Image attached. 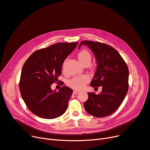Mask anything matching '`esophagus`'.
Here are the masks:
<instances>
[{"label":"esophagus","instance_id":"1","mask_svg":"<svg viewBox=\"0 0 150 150\" xmlns=\"http://www.w3.org/2000/svg\"><path fill=\"white\" fill-rule=\"evenodd\" d=\"M73 93V94H77L79 93V91H78L74 90V91H73V93Z\"/></svg>","mask_w":150,"mask_h":150}]
</instances>
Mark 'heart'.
I'll list each match as a JSON object with an SVG mask.
<instances>
[{
  "mask_svg": "<svg viewBox=\"0 0 150 150\" xmlns=\"http://www.w3.org/2000/svg\"><path fill=\"white\" fill-rule=\"evenodd\" d=\"M79 61L82 63L83 64H85L86 62L91 61V54L86 50H82L81 51L78 55ZM66 60L64 61L62 64V69H64V64ZM89 81V78L86 75L82 76H77L73 77L72 79L68 81L67 85L71 88L75 90H81L83 89L85 86Z\"/></svg>",
  "mask_w": 150,
  "mask_h": 150,
  "instance_id": "1",
  "label": "heart"
}]
</instances>
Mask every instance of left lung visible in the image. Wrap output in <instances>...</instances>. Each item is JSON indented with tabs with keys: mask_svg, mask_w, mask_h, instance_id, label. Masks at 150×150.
<instances>
[{
	"mask_svg": "<svg viewBox=\"0 0 150 150\" xmlns=\"http://www.w3.org/2000/svg\"><path fill=\"white\" fill-rule=\"evenodd\" d=\"M91 49L96 58V73L90 85L102 86L100 94L88 93V99L84 103L86 111L95 117L111 115L119 108L128 90L129 70L120 53L110 45L91 40L81 41Z\"/></svg>",
	"mask_w": 150,
	"mask_h": 150,
	"instance_id": "left-lung-1",
	"label": "left lung"
}]
</instances>
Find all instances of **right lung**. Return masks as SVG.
I'll return each instance as SVG.
<instances>
[{
    "mask_svg": "<svg viewBox=\"0 0 150 150\" xmlns=\"http://www.w3.org/2000/svg\"><path fill=\"white\" fill-rule=\"evenodd\" d=\"M78 44V42L54 44L35 51L25 62L19 89L27 107L35 115L54 119L66 112L72 89L64 86L56 92L51 86L61 75L64 59Z\"/></svg>",
    "mask_w": 150,
    "mask_h": 150,
    "instance_id": "right-lung-1",
    "label": "right lung"
}]
</instances>
